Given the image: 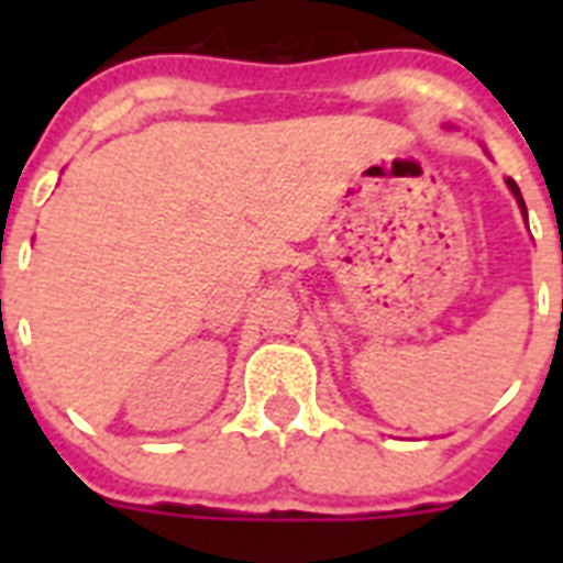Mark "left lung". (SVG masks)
<instances>
[{"mask_svg": "<svg viewBox=\"0 0 563 563\" xmlns=\"http://www.w3.org/2000/svg\"><path fill=\"white\" fill-rule=\"evenodd\" d=\"M506 184H508V189H511V192H515L517 203H520V210L526 212V203H523V195H520V187H517V184H515V180H511V178H508ZM561 316H563V298H561Z\"/></svg>", "mask_w": 563, "mask_h": 563, "instance_id": "left-lung-1", "label": "left lung"}]
</instances>
